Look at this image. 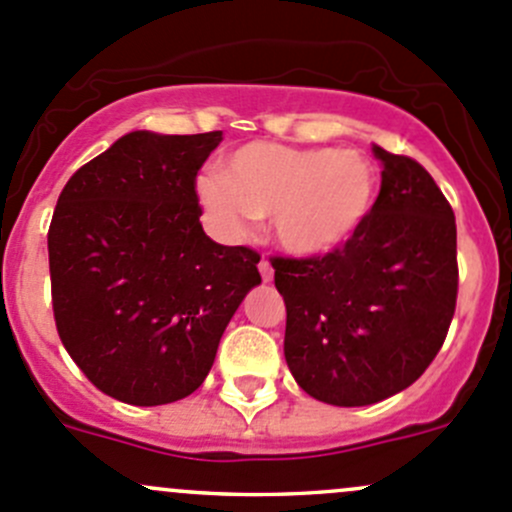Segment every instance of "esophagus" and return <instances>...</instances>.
<instances>
[{
  "label": "esophagus",
  "instance_id": "obj_1",
  "mask_svg": "<svg viewBox=\"0 0 512 512\" xmlns=\"http://www.w3.org/2000/svg\"><path fill=\"white\" fill-rule=\"evenodd\" d=\"M257 267H260V275H262V280H265V282H272V277H275V270H272V265H270V262L265 260V257H262V260H260V265H257Z\"/></svg>",
  "mask_w": 512,
  "mask_h": 512
}]
</instances>
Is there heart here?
<instances>
[{"label":"heart","instance_id":"b5f03b06","mask_svg":"<svg viewBox=\"0 0 512 512\" xmlns=\"http://www.w3.org/2000/svg\"><path fill=\"white\" fill-rule=\"evenodd\" d=\"M379 193L376 165L356 148H294L247 143L205 173L198 198L227 237L272 218V237L294 257L339 250L361 230Z\"/></svg>","mask_w":512,"mask_h":512}]
</instances>
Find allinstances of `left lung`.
<instances>
[{"label":"left lung","instance_id":"left-lung-1","mask_svg":"<svg viewBox=\"0 0 512 512\" xmlns=\"http://www.w3.org/2000/svg\"><path fill=\"white\" fill-rule=\"evenodd\" d=\"M381 190L347 245L324 257H275L294 381L332 406L384 401L428 369L458 294L456 218L414 158L374 146Z\"/></svg>","mask_w":512,"mask_h":512}]
</instances>
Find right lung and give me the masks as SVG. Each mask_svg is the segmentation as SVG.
<instances>
[{"mask_svg":"<svg viewBox=\"0 0 512 512\" xmlns=\"http://www.w3.org/2000/svg\"><path fill=\"white\" fill-rule=\"evenodd\" d=\"M223 131H131L81 165L49 227L59 337L91 384L133 406L173 404L208 376L220 337L262 282L260 255L200 225L195 175Z\"/></svg>","mask_w":512,"mask_h":512,"instance_id":"1","label":"right lung"}]
</instances>
